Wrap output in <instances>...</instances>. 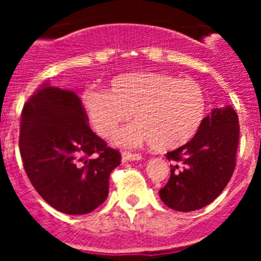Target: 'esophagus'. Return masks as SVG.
<instances>
[{"label": "esophagus", "instance_id": "esophagus-1", "mask_svg": "<svg viewBox=\"0 0 261 261\" xmlns=\"http://www.w3.org/2000/svg\"><path fill=\"white\" fill-rule=\"evenodd\" d=\"M142 156L141 154L138 153H129V151H123L121 154V159H123L124 162H129V161H140Z\"/></svg>", "mask_w": 261, "mask_h": 261}]
</instances>
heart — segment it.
<instances>
[{
	"label": "heart",
	"mask_w": 261,
	"mask_h": 261,
	"mask_svg": "<svg viewBox=\"0 0 261 261\" xmlns=\"http://www.w3.org/2000/svg\"><path fill=\"white\" fill-rule=\"evenodd\" d=\"M82 105L103 138L116 135L133 112L136 121L119 133L116 144L123 147L151 144L161 151L190 142L208 114L206 96L199 84L149 71L119 75L111 81L108 91L85 90Z\"/></svg>",
	"instance_id": "1"
}]
</instances>
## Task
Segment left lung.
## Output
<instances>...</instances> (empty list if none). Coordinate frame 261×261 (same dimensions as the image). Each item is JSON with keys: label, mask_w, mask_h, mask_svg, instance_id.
<instances>
[{"label": "left lung", "mask_w": 261, "mask_h": 261, "mask_svg": "<svg viewBox=\"0 0 261 261\" xmlns=\"http://www.w3.org/2000/svg\"><path fill=\"white\" fill-rule=\"evenodd\" d=\"M239 142V120L234 108H216L205 117L197 135L166 154L171 175L159 197L177 212L201 209L217 199L231 179Z\"/></svg>", "instance_id": "obj_1"}]
</instances>
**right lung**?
<instances>
[{
  "label": "right lung",
  "instance_id": "obj_1",
  "mask_svg": "<svg viewBox=\"0 0 261 261\" xmlns=\"http://www.w3.org/2000/svg\"><path fill=\"white\" fill-rule=\"evenodd\" d=\"M78 95L41 85L24 105L19 150L36 192L66 214H87L106 201L110 174L121 162L90 129Z\"/></svg>",
  "mask_w": 261,
  "mask_h": 261
}]
</instances>
